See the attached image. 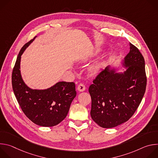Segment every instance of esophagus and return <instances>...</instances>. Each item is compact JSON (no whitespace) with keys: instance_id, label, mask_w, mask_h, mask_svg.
I'll use <instances>...</instances> for the list:
<instances>
[{"instance_id":"esophagus-1","label":"esophagus","mask_w":158,"mask_h":158,"mask_svg":"<svg viewBox=\"0 0 158 158\" xmlns=\"http://www.w3.org/2000/svg\"><path fill=\"white\" fill-rule=\"evenodd\" d=\"M85 87L84 84L81 83V84H79L78 85V86H77V90H78L79 91H80V92H83V91H85Z\"/></svg>"}]
</instances>
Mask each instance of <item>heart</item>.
Listing matches in <instances>:
<instances>
[{
    "instance_id": "b5f03b06",
    "label": "heart",
    "mask_w": 158,
    "mask_h": 158,
    "mask_svg": "<svg viewBox=\"0 0 158 158\" xmlns=\"http://www.w3.org/2000/svg\"><path fill=\"white\" fill-rule=\"evenodd\" d=\"M101 67V64L100 62H96L95 64H94L89 67V72L90 74L94 75L99 71Z\"/></svg>"
}]
</instances>
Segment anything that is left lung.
<instances>
[{"instance_id": "8db88e82", "label": "left lung", "mask_w": 158, "mask_h": 158, "mask_svg": "<svg viewBox=\"0 0 158 158\" xmlns=\"http://www.w3.org/2000/svg\"><path fill=\"white\" fill-rule=\"evenodd\" d=\"M124 58V72L107 65L89 86L92 103L91 116L103 128H112L128 121L139 107L145 93L147 78L144 59L129 43Z\"/></svg>"}]
</instances>
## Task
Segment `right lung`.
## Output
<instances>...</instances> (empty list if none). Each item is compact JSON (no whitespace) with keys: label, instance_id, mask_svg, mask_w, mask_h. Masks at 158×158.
I'll return each instance as SVG.
<instances>
[{"label":"right lung","instance_id":"right-lung-1","mask_svg":"<svg viewBox=\"0 0 158 158\" xmlns=\"http://www.w3.org/2000/svg\"><path fill=\"white\" fill-rule=\"evenodd\" d=\"M35 37L26 44L19 53L12 74V89L22 111L31 121L40 126L52 127L67 116L76 96V85L62 81L40 90L32 89L25 84L20 71L21 56Z\"/></svg>","mask_w":158,"mask_h":158}]
</instances>
